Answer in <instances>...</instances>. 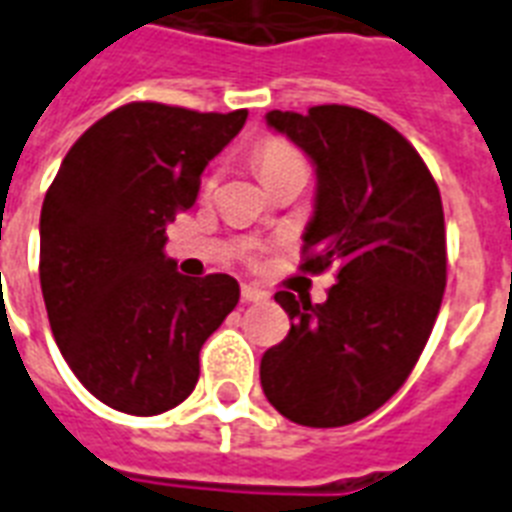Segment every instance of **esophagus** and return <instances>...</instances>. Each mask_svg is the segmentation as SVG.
Returning a JSON list of instances; mask_svg holds the SVG:
<instances>
[{"label":"esophagus","instance_id":"obj_1","mask_svg":"<svg viewBox=\"0 0 512 512\" xmlns=\"http://www.w3.org/2000/svg\"><path fill=\"white\" fill-rule=\"evenodd\" d=\"M243 301H253V304H261V301L269 299L267 291H261L259 285H243Z\"/></svg>","mask_w":512,"mask_h":512}]
</instances>
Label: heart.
Instances as JSON below:
<instances>
[{
    "label": "heart",
    "instance_id": "1",
    "mask_svg": "<svg viewBox=\"0 0 512 512\" xmlns=\"http://www.w3.org/2000/svg\"><path fill=\"white\" fill-rule=\"evenodd\" d=\"M253 165H256V173H259L261 181H267V178L277 176L283 170L307 168V160H304V154L291 141H285L280 136H267L256 146V152H253ZM211 189L213 178H208L205 181V192H211Z\"/></svg>",
    "mask_w": 512,
    "mask_h": 512
}]
</instances>
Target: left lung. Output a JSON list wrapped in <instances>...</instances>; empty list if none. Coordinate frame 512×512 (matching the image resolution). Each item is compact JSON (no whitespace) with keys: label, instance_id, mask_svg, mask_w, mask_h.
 <instances>
[{"label":"left lung","instance_id":"obj_1","mask_svg":"<svg viewBox=\"0 0 512 512\" xmlns=\"http://www.w3.org/2000/svg\"><path fill=\"white\" fill-rule=\"evenodd\" d=\"M318 168L301 272L336 269L323 304L277 291L293 320L261 358L272 406L304 427L374 414L417 366L446 288V227L433 173L414 146L355 106L269 112Z\"/></svg>","mask_w":512,"mask_h":512}]
</instances>
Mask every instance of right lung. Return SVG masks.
Wrapping results in <instances>:
<instances>
[{"label":"right lung","mask_w":512,"mask_h":512,"mask_svg":"<svg viewBox=\"0 0 512 512\" xmlns=\"http://www.w3.org/2000/svg\"><path fill=\"white\" fill-rule=\"evenodd\" d=\"M245 117L133 101L74 141L47 189V318L74 376L106 406L154 417L189 398L202 344L237 307L235 277H186L162 248Z\"/></svg>","instance_id":"obj_1"}]
</instances>
